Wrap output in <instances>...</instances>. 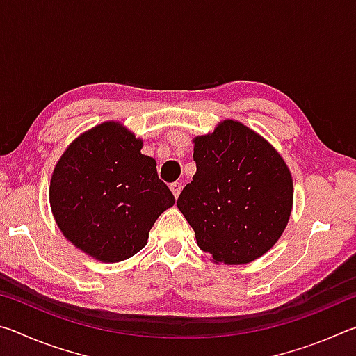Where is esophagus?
I'll use <instances>...</instances> for the list:
<instances>
[{"mask_svg": "<svg viewBox=\"0 0 356 356\" xmlns=\"http://www.w3.org/2000/svg\"><path fill=\"white\" fill-rule=\"evenodd\" d=\"M170 188H171V191H172L174 197H177V196L180 195V191H182V184H180V182H172V184L170 185Z\"/></svg>", "mask_w": 356, "mask_h": 356, "instance_id": "1", "label": "esophagus"}]
</instances>
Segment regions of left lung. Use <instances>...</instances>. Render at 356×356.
<instances>
[{
  "instance_id": "obj_1",
  "label": "left lung",
  "mask_w": 356,
  "mask_h": 356,
  "mask_svg": "<svg viewBox=\"0 0 356 356\" xmlns=\"http://www.w3.org/2000/svg\"><path fill=\"white\" fill-rule=\"evenodd\" d=\"M196 174L177 200L197 246L215 262L254 261L276 243L292 210L284 160L254 131L225 120L195 140Z\"/></svg>"
}]
</instances>
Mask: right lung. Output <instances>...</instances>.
I'll use <instances>...</instances> for the list:
<instances>
[{"label":"right lung","instance_id":"add662e5","mask_svg":"<svg viewBox=\"0 0 356 356\" xmlns=\"http://www.w3.org/2000/svg\"><path fill=\"white\" fill-rule=\"evenodd\" d=\"M141 147L122 125L105 122L76 138L53 171L50 204L59 229L99 261L136 254L176 201Z\"/></svg>","mask_w":356,"mask_h":356}]
</instances>
